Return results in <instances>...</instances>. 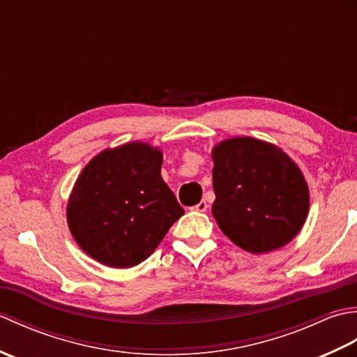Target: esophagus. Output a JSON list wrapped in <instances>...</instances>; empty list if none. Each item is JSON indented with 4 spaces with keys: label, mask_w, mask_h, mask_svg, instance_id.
<instances>
[{
    "label": "esophagus",
    "mask_w": 357,
    "mask_h": 357,
    "mask_svg": "<svg viewBox=\"0 0 357 357\" xmlns=\"http://www.w3.org/2000/svg\"><path fill=\"white\" fill-rule=\"evenodd\" d=\"M208 208V204L206 202V201H201L199 204H196L195 207H192V210H195V211H199V213H204V211H206Z\"/></svg>",
    "instance_id": "34e87169"
}]
</instances>
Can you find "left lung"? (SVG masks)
I'll return each mask as SVG.
<instances>
[{"label": "left lung", "instance_id": "1", "mask_svg": "<svg viewBox=\"0 0 357 357\" xmlns=\"http://www.w3.org/2000/svg\"><path fill=\"white\" fill-rule=\"evenodd\" d=\"M211 158V213L231 242L259 255L284 247L301 231L310 208L308 185L282 149L242 136L219 142Z\"/></svg>", "mask_w": 357, "mask_h": 357}]
</instances>
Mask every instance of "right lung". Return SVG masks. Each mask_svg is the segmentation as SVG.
<instances>
[{"label":"right lung","instance_id":"right-lung-1","mask_svg":"<svg viewBox=\"0 0 357 357\" xmlns=\"http://www.w3.org/2000/svg\"><path fill=\"white\" fill-rule=\"evenodd\" d=\"M161 165V150L135 141L101 151L82 169L67 204V224L90 257L113 268L135 267L184 215Z\"/></svg>","mask_w":357,"mask_h":357}]
</instances>
